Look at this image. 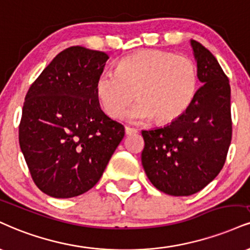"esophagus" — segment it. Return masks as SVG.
<instances>
[{"instance_id":"34e87169","label":"esophagus","mask_w":250,"mask_h":250,"mask_svg":"<svg viewBox=\"0 0 250 250\" xmlns=\"http://www.w3.org/2000/svg\"><path fill=\"white\" fill-rule=\"evenodd\" d=\"M125 135H131V134H136L137 133V129L131 128V127H125Z\"/></svg>"}]
</instances>
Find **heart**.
<instances>
[{
	"instance_id": "1",
	"label": "heart",
	"mask_w": 250,
	"mask_h": 250,
	"mask_svg": "<svg viewBox=\"0 0 250 250\" xmlns=\"http://www.w3.org/2000/svg\"><path fill=\"white\" fill-rule=\"evenodd\" d=\"M198 66L190 57L163 50H144L125 57L116 72L104 71L96 80L95 92L104 113L113 119L129 113L135 120L171 123L184 114L197 93Z\"/></svg>"
}]
</instances>
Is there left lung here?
Returning a JSON list of instances; mask_svg holds the SVG:
<instances>
[{
    "mask_svg": "<svg viewBox=\"0 0 250 250\" xmlns=\"http://www.w3.org/2000/svg\"><path fill=\"white\" fill-rule=\"evenodd\" d=\"M191 44L203 86L178 120L142 131L144 171L156 188L174 197L208 185L224 167L231 141L229 80L211 51Z\"/></svg>",
    "mask_w": 250,
    "mask_h": 250,
    "instance_id": "left-lung-1",
    "label": "left lung"
}]
</instances>
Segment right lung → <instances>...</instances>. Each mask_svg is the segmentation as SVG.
I'll use <instances>...</instances> for the list:
<instances>
[{
	"mask_svg": "<svg viewBox=\"0 0 250 250\" xmlns=\"http://www.w3.org/2000/svg\"><path fill=\"white\" fill-rule=\"evenodd\" d=\"M108 58L102 51L67 47L26 93L20 146L32 180L51 197L91 190L125 136L121 123L101 110L95 92Z\"/></svg>",
	"mask_w": 250,
	"mask_h": 250,
	"instance_id": "1",
	"label": "right lung"
}]
</instances>
